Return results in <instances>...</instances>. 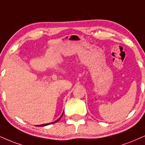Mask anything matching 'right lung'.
<instances>
[{"mask_svg":"<svg viewBox=\"0 0 145 145\" xmlns=\"http://www.w3.org/2000/svg\"><path fill=\"white\" fill-rule=\"evenodd\" d=\"M63 114L61 115V117H60V118H59L58 120H56V121H53V122H52V123H46V124H41V125H36V126H40H40H44V125H49V124H50V123H56V122H57V121H59V120H60V119H61V117H62V116H63Z\"/></svg>","mask_w":145,"mask_h":145,"instance_id":"right-lung-1","label":"right lung"}]
</instances>
